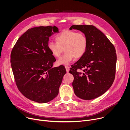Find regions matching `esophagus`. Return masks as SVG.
Returning <instances> with one entry per match:
<instances>
[{"label": "esophagus", "mask_w": 130, "mask_h": 130, "mask_svg": "<svg viewBox=\"0 0 130 130\" xmlns=\"http://www.w3.org/2000/svg\"><path fill=\"white\" fill-rule=\"evenodd\" d=\"M65 69H66L67 73H69L70 71V67L68 66H65Z\"/></svg>", "instance_id": "esophagus-1"}]
</instances>
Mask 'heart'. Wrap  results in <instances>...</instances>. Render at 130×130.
Instances as JSON below:
<instances>
[{
  "instance_id": "b5f03b06",
  "label": "heart",
  "mask_w": 130,
  "mask_h": 130,
  "mask_svg": "<svg viewBox=\"0 0 130 130\" xmlns=\"http://www.w3.org/2000/svg\"><path fill=\"white\" fill-rule=\"evenodd\" d=\"M56 42H50L48 48L55 57L59 58L57 64L67 65L74 58L78 59L85 54L88 45L87 38L84 34L71 30H64L56 36Z\"/></svg>"
}]
</instances>
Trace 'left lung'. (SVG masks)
Returning <instances> with one entry per match:
<instances>
[{
  "instance_id": "left-lung-1",
  "label": "left lung",
  "mask_w": 130,
  "mask_h": 130,
  "mask_svg": "<svg viewBox=\"0 0 130 130\" xmlns=\"http://www.w3.org/2000/svg\"><path fill=\"white\" fill-rule=\"evenodd\" d=\"M72 29L84 33L88 40L85 54L70 69L74 93L81 99L93 100L105 93L113 83L116 51L104 34L93 25H73L70 28ZM78 69L83 72H78Z\"/></svg>"
}]
</instances>
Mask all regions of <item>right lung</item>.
<instances>
[{
  "instance_id": "right-lung-1",
  "label": "right lung",
  "mask_w": 130,
  "mask_h": 130,
  "mask_svg": "<svg viewBox=\"0 0 130 130\" xmlns=\"http://www.w3.org/2000/svg\"><path fill=\"white\" fill-rule=\"evenodd\" d=\"M58 32L54 26L29 29L18 38L11 53V66L19 91L37 103H47L57 96L66 73L64 66L52 67L56 59L48 48L50 37Z\"/></svg>"
}]
</instances>
